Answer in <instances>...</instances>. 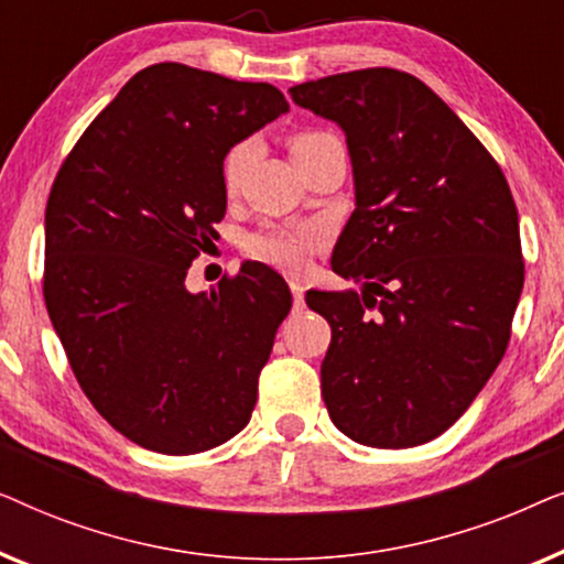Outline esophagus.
Listing matches in <instances>:
<instances>
[{"label": "esophagus", "instance_id": "34e87169", "mask_svg": "<svg viewBox=\"0 0 564 564\" xmlns=\"http://www.w3.org/2000/svg\"><path fill=\"white\" fill-rule=\"evenodd\" d=\"M290 292H292V305H295V311H303V305H305L303 284H300L297 280H290Z\"/></svg>", "mask_w": 564, "mask_h": 564}]
</instances>
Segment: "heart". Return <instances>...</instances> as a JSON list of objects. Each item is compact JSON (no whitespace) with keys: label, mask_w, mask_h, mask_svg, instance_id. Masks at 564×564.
<instances>
[{"label":"heart","mask_w":564,"mask_h":564,"mask_svg":"<svg viewBox=\"0 0 564 564\" xmlns=\"http://www.w3.org/2000/svg\"><path fill=\"white\" fill-rule=\"evenodd\" d=\"M328 133H321V130H305V133H295L290 138V153L292 159H300L305 151H311L313 145L326 141ZM251 159V143H236L234 149L226 153L223 159V184H226L228 192H234L243 180L246 166H249ZM323 243V230L318 226H274L261 230V234L251 236L249 251L251 257H257L267 264L280 267V269H300L305 264V259L318 249Z\"/></svg>","instance_id":"heart-1"}]
</instances>
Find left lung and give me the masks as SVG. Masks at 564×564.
Masks as SVG:
<instances>
[{
    "label": "left lung",
    "instance_id": "left-lung-1",
    "mask_svg": "<svg viewBox=\"0 0 564 564\" xmlns=\"http://www.w3.org/2000/svg\"><path fill=\"white\" fill-rule=\"evenodd\" d=\"M292 102L346 133L354 207L336 274L307 290L330 326L321 392L354 442L408 449L444 434L503 359L523 290L519 213L503 172L426 84L398 68L323 76Z\"/></svg>",
    "mask_w": 564,
    "mask_h": 564
}]
</instances>
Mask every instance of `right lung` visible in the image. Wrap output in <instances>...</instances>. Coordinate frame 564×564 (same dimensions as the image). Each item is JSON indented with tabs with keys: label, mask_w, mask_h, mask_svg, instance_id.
<instances>
[{
	"label": "right lung",
	"mask_w": 564,
	"mask_h": 564,
	"mask_svg": "<svg viewBox=\"0 0 564 564\" xmlns=\"http://www.w3.org/2000/svg\"><path fill=\"white\" fill-rule=\"evenodd\" d=\"M288 110L267 82L153 64L58 169L45 307L84 395L143 449L197 454L251 419L288 284L264 264L197 295L184 280L226 215V153Z\"/></svg>",
	"instance_id": "1"
}]
</instances>
